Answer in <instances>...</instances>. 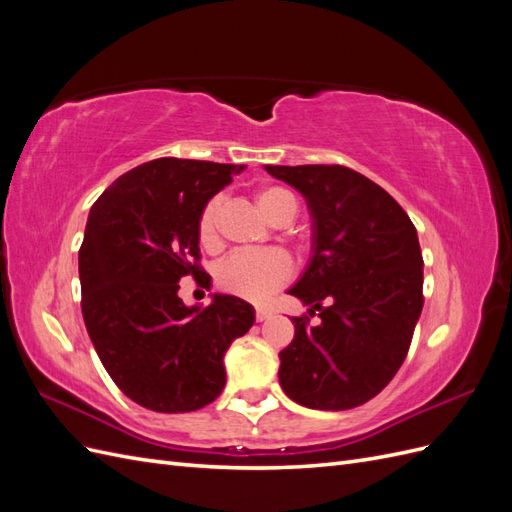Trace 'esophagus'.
<instances>
[{"label":"esophagus","instance_id":"1","mask_svg":"<svg viewBox=\"0 0 512 512\" xmlns=\"http://www.w3.org/2000/svg\"><path fill=\"white\" fill-rule=\"evenodd\" d=\"M271 316V312L267 307H256V320L258 322H262V320H267Z\"/></svg>","mask_w":512,"mask_h":512}]
</instances>
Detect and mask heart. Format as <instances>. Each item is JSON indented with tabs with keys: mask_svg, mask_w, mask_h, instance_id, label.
<instances>
[{
	"mask_svg": "<svg viewBox=\"0 0 512 512\" xmlns=\"http://www.w3.org/2000/svg\"><path fill=\"white\" fill-rule=\"evenodd\" d=\"M256 205L269 222L292 220L297 213V198L280 185H265L256 192ZM218 211L220 198L215 196L205 205L198 218L200 245H218ZM292 273V262L284 252L277 250H241L230 254L215 271L218 286L235 297L247 301L267 299L273 290L280 288Z\"/></svg>",
	"mask_w": 512,
	"mask_h": 512,
	"instance_id": "heart-1",
	"label": "heart"
}]
</instances>
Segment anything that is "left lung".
I'll return each instance as SVG.
<instances>
[{
  "instance_id": "1",
  "label": "left lung",
  "mask_w": 512,
  "mask_h": 512,
  "mask_svg": "<svg viewBox=\"0 0 512 512\" xmlns=\"http://www.w3.org/2000/svg\"><path fill=\"white\" fill-rule=\"evenodd\" d=\"M265 170L292 185L312 215V256L288 294L309 305L292 318L280 384L297 404L348 410L376 397L404 363L423 309L416 228L378 183L346 166Z\"/></svg>"
}]
</instances>
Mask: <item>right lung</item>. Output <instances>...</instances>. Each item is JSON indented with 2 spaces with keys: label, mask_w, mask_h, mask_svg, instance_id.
Wrapping results in <instances>:
<instances>
[{
  "label": "right lung",
  "mask_w": 512,
  "mask_h": 512,
  "mask_svg": "<svg viewBox=\"0 0 512 512\" xmlns=\"http://www.w3.org/2000/svg\"><path fill=\"white\" fill-rule=\"evenodd\" d=\"M245 164L160 158L128 170L89 211L79 250L83 320L104 369L153 412L205 408L226 384L224 354L256 320L232 294L207 307L179 299L198 267V218Z\"/></svg>",
  "instance_id": "add662e5"
}]
</instances>
